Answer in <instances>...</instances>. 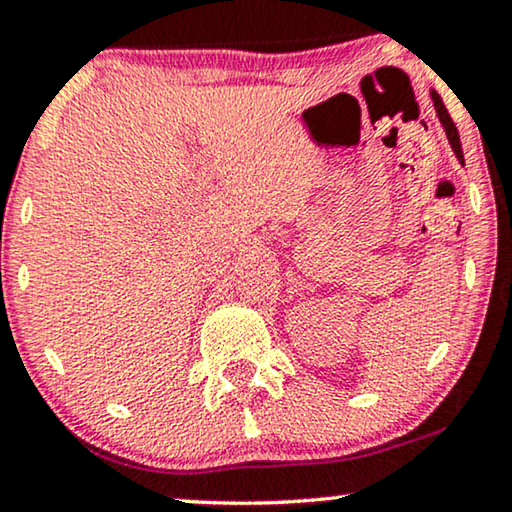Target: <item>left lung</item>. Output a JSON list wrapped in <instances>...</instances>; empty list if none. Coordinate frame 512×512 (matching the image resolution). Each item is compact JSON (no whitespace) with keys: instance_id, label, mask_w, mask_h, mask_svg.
<instances>
[{"instance_id":"8db88e82","label":"left lung","mask_w":512,"mask_h":512,"mask_svg":"<svg viewBox=\"0 0 512 512\" xmlns=\"http://www.w3.org/2000/svg\"><path fill=\"white\" fill-rule=\"evenodd\" d=\"M429 95H431V102H434V109H436L438 120H441V127L445 129V136H448V141H450V148L455 150V155H457L459 164H462V167H464L462 141H459V132H457V127H455V122H452L450 113H448V109H445V104H443V99L438 97V92H436V90H431Z\"/></svg>"}]
</instances>
